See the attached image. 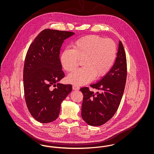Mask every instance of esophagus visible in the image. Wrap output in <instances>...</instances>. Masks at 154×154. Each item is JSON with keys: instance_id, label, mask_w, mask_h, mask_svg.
Masks as SVG:
<instances>
[{"instance_id": "obj_1", "label": "esophagus", "mask_w": 154, "mask_h": 154, "mask_svg": "<svg viewBox=\"0 0 154 154\" xmlns=\"http://www.w3.org/2000/svg\"><path fill=\"white\" fill-rule=\"evenodd\" d=\"M79 89L80 88L78 86H77L76 85H73V89L74 90H79Z\"/></svg>"}]
</instances>
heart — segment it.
I'll return each instance as SVG.
<instances>
[{
	"label": "heart",
	"instance_id": "b5f03b06",
	"mask_svg": "<svg viewBox=\"0 0 154 154\" xmlns=\"http://www.w3.org/2000/svg\"><path fill=\"white\" fill-rule=\"evenodd\" d=\"M117 45L110 38L97 35H88L75 40L73 48L67 47L62 52L60 62L63 69L70 73L77 67L79 59L82 67L70 74L67 81L82 85L101 77L110 70L116 60Z\"/></svg>",
	"mask_w": 154,
	"mask_h": 154
}]
</instances>
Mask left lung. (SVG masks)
<instances>
[{"label":"left lung","mask_w":154,"mask_h":154,"mask_svg":"<svg viewBox=\"0 0 154 154\" xmlns=\"http://www.w3.org/2000/svg\"><path fill=\"white\" fill-rule=\"evenodd\" d=\"M126 76V57L123 44L119 41L117 57L111 70L97 82L90 85L97 92L90 91L88 87L80 89L84 96L81 117L86 123L98 126L113 117L121 101Z\"/></svg>","instance_id":"obj_1"}]
</instances>
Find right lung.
<instances>
[{
  "instance_id": "right-lung-1",
  "label": "right lung",
  "mask_w": 154,
  "mask_h": 154,
  "mask_svg": "<svg viewBox=\"0 0 154 154\" xmlns=\"http://www.w3.org/2000/svg\"><path fill=\"white\" fill-rule=\"evenodd\" d=\"M72 32L46 29L30 44L23 72L27 107L36 121L49 123L58 117L62 102L72 90L71 84L58 81L65 77L59 54L64 40Z\"/></svg>"
}]
</instances>
